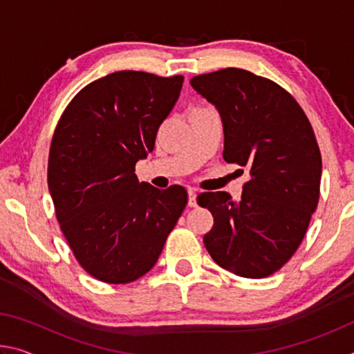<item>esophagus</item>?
Here are the masks:
<instances>
[{"instance_id":"obj_1","label":"esophagus","mask_w":354,"mask_h":354,"mask_svg":"<svg viewBox=\"0 0 354 354\" xmlns=\"http://www.w3.org/2000/svg\"><path fill=\"white\" fill-rule=\"evenodd\" d=\"M189 206L195 207L196 206V192L194 189H189Z\"/></svg>"}]
</instances>
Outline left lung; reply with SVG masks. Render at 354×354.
Here are the masks:
<instances>
[{"label": "left lung", "instance_id": "left-lung-1", "mask_svg": "<svg viewBox=\"0 0 354 354\" xmlns=\"http://www.w3.org/2000/svg\"><path fill=\"white\" fill-rule=\"evenodd\" d=\"M190 86L217 107L223 159L250 169L241 201L226 192L198 195L214 217L203 242L225 270L270 277L295 253L319 205L322 156L314 129L289 92L251 71L223 68L194 76Z\"/></svg>", "mask_w": 354, "mask_h": 354}]
</instances>
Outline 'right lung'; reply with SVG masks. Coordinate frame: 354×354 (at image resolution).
Here are the masks:
<instances>
[{"label": "right lung", "instance_id": "add662e5", "mask_svg": "<svg viewBox=\"0 0 354 354\" xmlns=\"http://www.w3.org/2000/svg\"><path fill=\"white\" fill-rule=\"evenodd\" d=\"M181 75L115 71L65 107L51 140L48 189L80 266L107 284L151 270L187 205L183 185L159 190L136 176L181 92Z\"/></svg>", "mask_w": 354, "mask_h": 354}]
</instances>
